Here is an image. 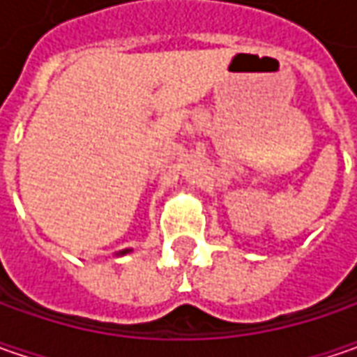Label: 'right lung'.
I'll return each instance as SVG.
<instances>
[{
    "label": "right lung",
    "instance_id": "right-lung-1",
    "mask_svg": "<svg viewBox=\"0 0 357 357\" xmlns=\"http://www.w3.org/2000/svg\"><path fill=\"white\" fill-rule=\"evenodd\" d=\"M130 252V248H125V250H119L117 256H125V254H129Z\"/></svg>",
    "mask_w": 357,
    "mask_h": 357
}]
</instances>
